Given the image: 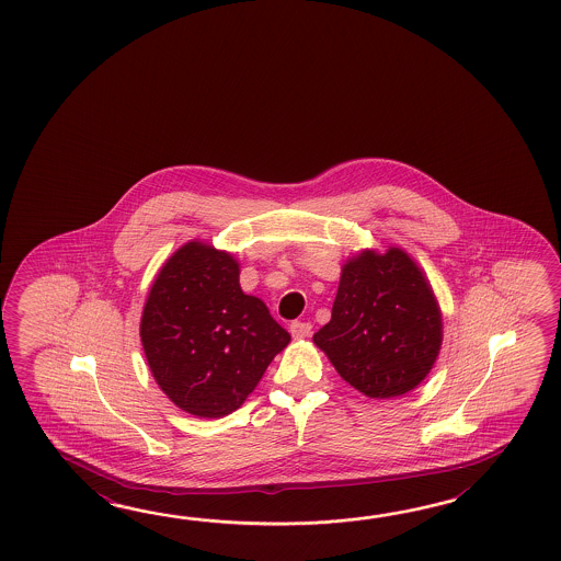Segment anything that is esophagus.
<instances>
[{
	"label": "esophagus",
	"instance_id": "esophagus-1",
	"mask_svg": "<svg viewBox=\"0 0 561 561\" xmlns=\"http://www.w3.org/2000/svg\"><path fill=\"white\" fill-rule=\"evenodd\" d=\"M288 331H290V334H293L295 339H307V336L310 334V331H312V324H310V322L302 321L290 322Z\"/></svg>",
	"mask_w": 561,
	"mask_h": 561
}]
</instances>
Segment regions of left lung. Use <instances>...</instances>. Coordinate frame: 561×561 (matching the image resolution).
I'll return each instance as SVG.
<instances>
[{
  "mask_svg": "<svg viewBox=\"0 0 561 561\" xmlns=\"http://www.w3.org/2000/svg\"><path fill=\"white\" fill-rule=\"evenodd\" d=\"M343 381L370 399L417 389L443 345V312L425 271L397 244L341 266L331 321L312 336Z\"/></svg>",
  "mask_w": 561,
  "mask_h": 561,
  "instance_id": "1",
  "label": "left lung"
}]
</instances>
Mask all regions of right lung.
<instances>
[{"mask_svg": "<svg viewBox=\"0 0 561 561\" xmlns=\"http://www.w3.org/2000/svg\"><path fill=\"white\" fill-rule=\"evenodd\" d=\"M140 341L162 393L194 417L218 419L247 401L290 334L240 288L232 252L192 239L156 273Z\"/></svg>", "mask_w": 561, "mask_h": 561, "instance_id": "right-lung-1", "label": "right lung"}]
</instances>
